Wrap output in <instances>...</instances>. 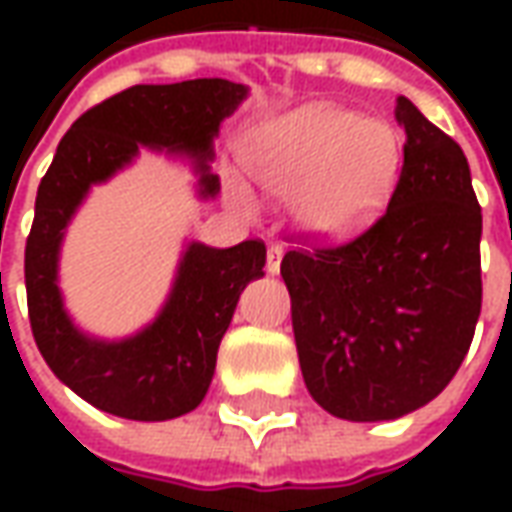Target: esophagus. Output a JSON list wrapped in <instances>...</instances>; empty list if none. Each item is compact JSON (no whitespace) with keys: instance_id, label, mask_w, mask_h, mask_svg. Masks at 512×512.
Listing matches in <instances>:
<instances>
[{"instance_id":"34e87169","label":"esophagus","mask_w":512,"mask_h":512,"mask_svg":"<svg viewBox=\"0 0 512 512\" xmlns=\"http://www.w3.org/2000/svg\"><path fill=\"white\" fill-rule=\"evenodd\" d=\"M282 257H285V249L279 244H271L268 246L266 252V271L274 277V274H279V266H282Z\"/></svg>"}]
</instances>
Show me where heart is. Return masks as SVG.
I'll return each instance as SVG.
<instances>
[{"label": "heart", "mask_w": 512, "mask_h": 512, "mask_svg": "<svg viewBox=\"0 0 512 512\" xmlns=\"http://www.w3.org/2000/svg\"><path fill=\"white\" fill-rule=\"evenodd\" d=\"M246 169L260 189L293 198V216L318 241L354 238L384 213L395 191L403 142L395 128L334 104L301 106L249 142ZM227 202L252 216L255 194L227 180Z\"/></svg>", "instance_id": "obj_1"}]
</instances>
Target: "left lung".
I'll return each mask as SVG.
<instances>
[{"mask_svg":"<svg viewBox=\"0 0 512 512\" xmlns=\"http://www.w3.org/2000/svg\"><path fill=\"white\" fill-rule=\"evenodd\" d=\"M403 169L389 208L337 249L288 252L293 337L304 384L332 417L381 422L417 411L458 373L483 304L469 161L408 98Z\"/></svg>","mask_w":512,"mask_h":512,"instance_id":"left-lung-1","label":"left lung"}]
</instances>
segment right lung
Listing matches in <instances>:
<instances>
[{"label": "right lung", "instance_id": "obj_1", "mask_svg": "<svg viewBox=\"0 0 512 512\" xmlns=\"http://www.w3.org/2000/svg\"><path fill=\"white\" fill-rule=\"evenodd\" d=\"M246 95V84L227 79L136 84L79 117L40 180L24 252L32 334L51 373L106 414L164 422L200 406L235 304L252 279L263 277L266 246L244 241L216 249L186 241L156 318L134 334L109 340L84 332L65 307L60 288L65 233L93 186L131 167L142 147L189 161L197 194L202 200L216 197L213 139Z\"/></svg>", "mask_w": 512, "mask_h": 512}]
</instances>
